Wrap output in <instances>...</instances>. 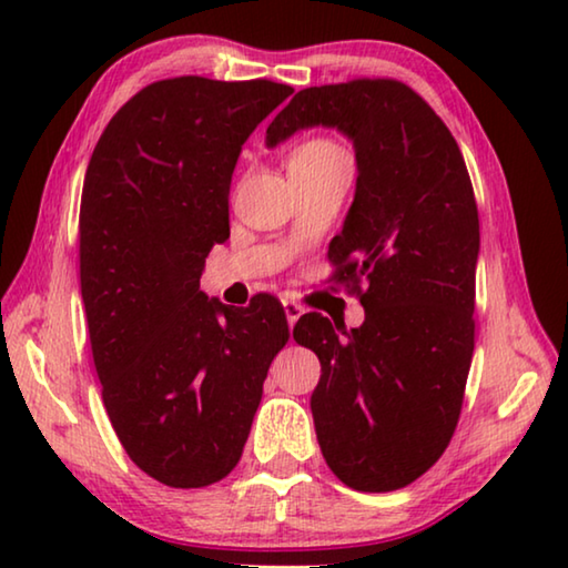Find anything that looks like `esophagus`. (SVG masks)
<instances>
[{
	"mask_svg": "<svg viewBox=\"0 0 568 568\" xmlns=\"http://www.w3.org/2000/svg\"><path fill=\"white\" fill-rule=\"evenodd\" d=\"M283 307H285V318H287V325H293L297 323V318H301V315L305 313V307L297 303V301H283Z\"/></svg>",
	"mask_w": 568,
	"mask_h": 568,
	"instance_id": "esophagus-1",
	"label": "esophagus"
}]
</instances>
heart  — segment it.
Wrapping results in <instances>:
<instances>
[{"label": "heart", "instance_id": "obj_1", "mask_svg": "<svg viewBox=\"0 0 568 568\" xmlns=\"http://www.w3.org/2000/svg\"><path fill=\"white\" fill-rule=\"evenodd\" d=\"M345 155V150L328 138H307L301 145H295L291 158H287V168H311L321 165V162H328L333 158Z\"/></svg>", "mask_w": 568, "mask_h": 568}]
</instances>
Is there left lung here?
Wrapping results in <instances>:
<instances>
[{
	"instance_id": "8db88e82",
	"label": "left lung",
	"mask_w": 568,
	"mask_h": 568,
	"mask_svg": "<svg viewBox=\"0 0 568 568\" xmlns=\"http://www.w3.org/2000/svg\"><path fill=\"white\" fill-rule=\"evenodd\" d=\"M313 124L338 128L355 148V197L328 257L365 321L345 331L307 313L293 338L321 361L311 408L325 464L355 491H396L440 458L464 406L476 331L474 185L444 120L398 80L301 90L267 128V148Z\"/></svg>"
}]
</instances>
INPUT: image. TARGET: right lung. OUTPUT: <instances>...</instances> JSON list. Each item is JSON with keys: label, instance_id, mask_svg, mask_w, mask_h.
<instances>
[{"label": "right lung", "instance_id": "right-lung-1", "mask_svg": "<svg viewBox=\"0 0 568 568\" xmlns=\"http://www.w3.org/2000/svg\"><path fill=\"white\" fill-rule=\"evenodd\" d=\"M293 92L185 74L114 112L80 205V285L102 400L122 448L160 484L203 488L237 466L277 351L283 305L227 307L200 291L230 237L243 142Z\"/></svg>", "mask_w": 568, "mask_h": 568}]
</instances>
